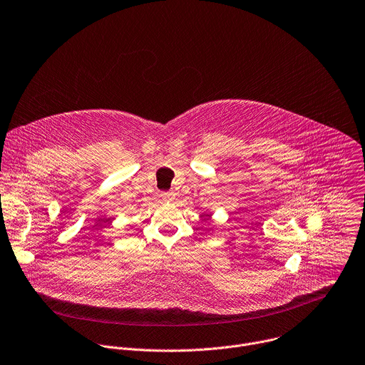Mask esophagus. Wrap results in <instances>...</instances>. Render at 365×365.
<instances>
[{"mask_svg": "<svg viewBox=\"0 0 365 365\" xmlns=\"http://www.w3.org/2000/svg\"><path fill=\"white\" fill-rule=\"evenodd\" d=\"M175 193L173 192H165V193H162V199L165 200V202H172V200H175Z\"/></svg>", "mask_w": 365, "mask_h": 365, "instance_id": "34e87169", "label": "esophagus"}]
</instances>
